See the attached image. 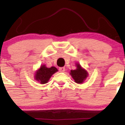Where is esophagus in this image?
Returning <instances> with one entry per match:
<instances>
[{
  "label": "esophagus",
  "mask_w": 125,
  "mask_h": 125,
  "mask_svg": "<svg viewBox=\"0 0 125 125\" xmlns=\"http://www.w3.org/2000/svg\"><path fill=\"white\" fill-rule=\"evenodd\" d=\"M65 68L64 67H60V68H59V71H60V72H65Z\"/></svg>",
  "instance_id": "esophagus-1"
}]
</instances>
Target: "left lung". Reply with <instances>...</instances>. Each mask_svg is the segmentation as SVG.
I'll list each match as a JSON object with an SVG mask.
<instances>
[{
    "label": "left lung",
    "instance_id": "obj_1",
    "mask_svg": "<svg viewBox=\"0 0 125 125\" xmlns=\"http://www.w3.org/2000/svg\"><path fill=\"white\" fill-rule=\"evenodd\" d=\"M76 67L77 68L76 70H71L70 74L76 83H82L86 79L88 75L87 72L81 67L79 64H76Z\"/></svg>",
    "mask_w": 125,
    "mask_h": 125
}]
</instances>
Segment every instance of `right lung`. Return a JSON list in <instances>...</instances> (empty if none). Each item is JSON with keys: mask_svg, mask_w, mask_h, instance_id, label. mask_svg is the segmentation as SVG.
I'll use <instances>...</instances> for the list:
<instances>
[{"mask_svg": "<svg viewBox=\"0 0 125 125\" xmlns=\"http://www.w3.org/2000/svg\"><path fill=\"white\" fill-rule=\"evenodd\" d=\"M58 70L55 67L47 68L45 65H42L37 71L35 75V79L39 81L40 83L45 84L48 82L53 74H54Z\"/></svg>", "mask_w": 125, "mask_h": 125, "instance_id": "1", "label": "right lung"}]
</instances>
